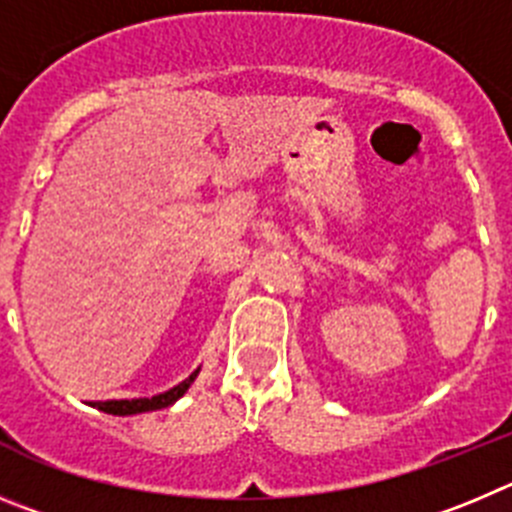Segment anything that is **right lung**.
Wrapping results in <instances>:
<instances>
[{"label":"right lung","mask_w":512,"mask_h":512,"mask_svg":"<svg viewBox=\"0 0 512 512\" xmlns=\"http://www.w3.org/2000/svg\"><path fill=\"white\" fill-rule=\"evenodd\" d=\"M196 375H199V370L191 372V375H188L181 385L165 390V393H160V395H153V398L104 400V403H96V408H99V411L114 413V416H132V413H145V411H158V408H168V405H173L183 393H186L188 385L196 380Z\"/></svg>","instance_id":"1"}]
</instances>
